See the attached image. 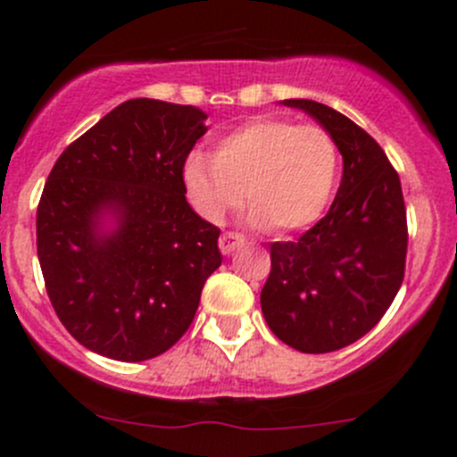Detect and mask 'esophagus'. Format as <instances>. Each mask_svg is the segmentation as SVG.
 Here are the masks:
<instances>
[{"instance_id":"obj_1","label":"esophagus","mask_w":457,"mask_h":457,"mask_svg":"<svg viewBox=\"0 0 457 457\" xmlns=\"http://www.w3.org/2000/svg\"><path fill=\"white\" fill-rule=\"evenodd\" d=\"M243 243H245V237L238 232H223L219 238V247L223 254H232V252L237 250L238 245H243Z\"/></svg>"}]
</instances>
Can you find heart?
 I'll return each instance as SVG.
<instances>
[{"label":"heart","instance_id":"obj_1","mask_svg":"<svg viewBox=\"0 0 457 457\" xmlns=\"http://www.w3.org/2000/svg\"><path fill=\"white\" fill-rule=\"evenodd\" d=\"M338 168V147L320 126L265 117L223 137L214 156H187L183 181L205 219L220 220L247 199L252 228L292 234L320 219Z\"/></svg>","mask_w":457,"mask_h":457}]
</instances>
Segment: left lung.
Instances as JSON below:
<instances>
[{
    "mask_svg": "<svg viewBox=\"0 0 457 457\" xmlns=\"http://www.w3.org/2000/svg\"><path fill=\"white\" fill-rule=\"evenodd\" d=\"M283 104L329 132L343 154V181L314 228L270 245L261 307L276 338L327 353L362 338L394 303L407 261V210L398 172L361 126L318 101Z\"/></svg>",
    "mask_w": 457,
    "mask_h": 457,
    "instance_id": "1",
    "label": "left lung"
}]
</instances>
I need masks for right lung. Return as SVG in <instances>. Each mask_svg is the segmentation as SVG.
<instances>
[{"mask_svg":"<svg viewBox=\"0 0 457 457\" xmlns=\"http://www.w3.org/2000/svg\"><path fill=\"white\" fill-rule=\"evenodd\" d=\"M205 119L195 105L123 101L50 170L37 256L59 320L90 352L147 361L195 320L223 261L220 229L192 210L183 181ZM105 215L112 230L103 229Z\"/></svg>","mask_w":457,"mask_h":457,"instance_id":"1","label":"right lung"}]
</instances>
